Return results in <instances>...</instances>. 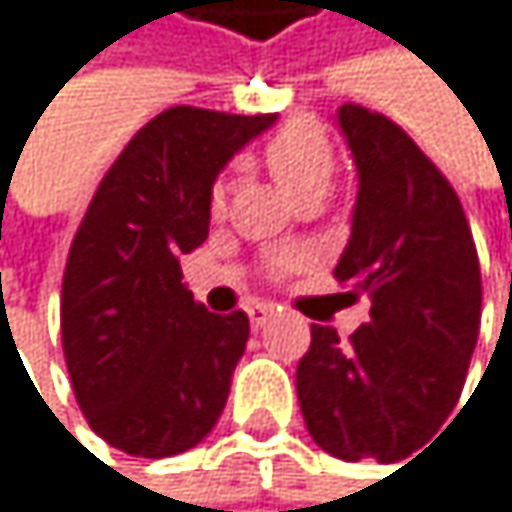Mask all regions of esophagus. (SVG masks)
<instances>
[{
  "label": "esophagus",
  "mask_w": 512,
  "mask_h": 512,
  "mask_svg": "<svg viewBox=\"0 0 512 512\" xmlns=\"http://www.w3.org/2000/svg\"><path fill=\"white\" fill-rule=\"evenodd\" d=\"M273 313H276V307H273V304H267V301H254V304L248 307V319H251V325H254V328H261Z\"/></svg>",
  "instance_id": "34e87169"
}]
</instances>
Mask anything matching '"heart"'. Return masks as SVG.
I'll list each match as a JSON object with an SVG mask.
<instances>
[{"instance_id":"b5f03b06","label":"heart","mask_w":512,"mask_h":512,"mask_svg":"<svg viewBox=\"0 0 512 512\" xmlns=\"http://www.w3.org/2000/svg\"><path fill=\"white\" fill-rule=\"evenodd\" d=\"M261 162L267 165L270 178L291 196L294 202L325 193L334 174V150L328 144L325 131L310 122V119H291L282 128H276L264 147H261ZM208 211L211 218H224L227 211V184L218 181L208 193ZM298 264L294 254H276L270 261V273L279 276Z\"/></svg>"}]
</instances>
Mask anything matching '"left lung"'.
Instances as JSON below:
<instances>
[{
  "instance_id": "left-lung-1",
  "label": "left lung",
  "mask_w": 512,
  "mask_h": 512,
  "mask_svg": "<svg viewBox=\"0 0 512 512\" xmlns=\"http://www.w3.org/2000/svg\"><path fill=\"white\" fill-rule=\"evenodd\" d=\"M359 168L353 236L334 279L368 298L347 341L313 325L298 362L301 415L341 461L408 458L458 405L479 338L482 276L455 187L384 113L344 104Z\"/></svg>"
}]
</instances>
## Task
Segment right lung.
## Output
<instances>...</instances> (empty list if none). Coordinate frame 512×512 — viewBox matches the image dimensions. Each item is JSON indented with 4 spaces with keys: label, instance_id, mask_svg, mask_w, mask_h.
Wrapping results in <instances>:
<instances>
[{
    "label": "right lung",
    "instance_id": "obj_1",
    "mask_svg": "<svg viewBox=\"0 0 512 512\" xmlns=\"http://www.w3.org/2000/svg\"><path fill=\"white\" fill-rule=\"evenodd\" d=\"M273 122L168 107L97 184L61 288V341L88 427L134 458L202 442L230 396L248 316L193 301L181 258L208 236V193L227 159Z\"/></svg>",
    "mask_w": 512,
    "mask_h": 512
}]
</instances>
